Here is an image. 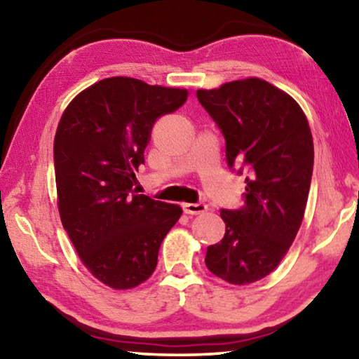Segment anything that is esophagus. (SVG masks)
<instances>
[{"instance_id": "esophagus-1", "label": "esophagus", "mask_w": 359, "mask_h": 359, "mask_svg": "<svg viewBox=\"0 0 359 359\" xmlns=\"http://www.w3.org/2000/svg\"><path fill=\"white\" fill-rule=\"evenodd\" d=\"M184 210L188 215H198V214H204V212L208 210V205L203 203H185Z\"/></svg>"}]
</instances>
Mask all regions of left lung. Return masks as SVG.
<instances>
[{"label": "left lung", "mask_w": 359, "mask_h": 359, "mask_svg": "<svg viewBox=\"0 0 359 359\" xmlns=\"http://www.w3.org/2000/svg\"><path fill=\"white\" fill-rule=\"evenodd\" d=\"M226 141L229 168L245 172V205L222 209L223 239L208 247L205 266L231 285L269 276L302 223L313 169V139L301 106L258 77L198 90Z\"/></svg>", "instance_id": "1"}]
</instances>
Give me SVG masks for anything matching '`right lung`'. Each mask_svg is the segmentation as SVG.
I'll return each instance as SVG.
<instances>
[{"label": "right lung", "instance_id": "add662e5", "mask_svg": "<svg viewBox=\"0 0 359 359\" xmlns=\"http://www.w3.org/2000/svg\"><path fill=\"white\" fill-rule=\"evenodd\" d=\"M188 90L107 77L72 100L53 141L58 212L90 274L130 290L154 274L158 250L182 215L177 204L137 194L136 171L155 121Z\"/></svg>", "mask_w": 359, "mask_h": 359}]
</instances>
